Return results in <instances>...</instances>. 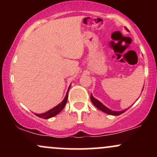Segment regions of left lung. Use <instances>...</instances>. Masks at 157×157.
I'll return each mask as SVG.
<instances>
[{
	"instance_id": "left-lung-1",
	"label": "left lung",
	"mask_w": 157,
	"mask_h": 157,
	"mask_svg": "<svg viewBox=\"0 0 157 157\" xmlns=\"http://www.w3.org/2000/svg\"><path fill=\"white\" fill-rule=\"evenodd\" d=\"M125 29H127L125 28ZM142 90H143V89H142ZM91 101L94 104V106H96L97 109H98L99 110H100V111H102V112L106 113H108V114H110V115H113V116H118V115L122 114V113L125 112V111H127V110L131 107V106H130V107H129L128 109H125V110H123V111H112V110L109 109V108H107V107H106V106L104 105L101 102H100V101H99V100H97V99H95L94 97H93L92 94H91Z\"/></svg>"
}]
</instances>
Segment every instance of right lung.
Returning a JSON list of instances; mask_svg holds the SVG:
<instances>
[{"label": "right lung", "instance_id": "add662e5", "mask_svg": "<svg viewBox=\"0 0 157 157\" xmlns=\"http://www.w3.org/2000/svg\"><path fill=\"white\" fill-rule=\"evenodd\" d=\"M70 87H71V85H70L69 87H68V91H67V93H66V97H64L63 100V101L61 102L60 104H58V105H57V106L54 107L53 109H50L49 111H46V112H45V113H35L36 116H37V117H40V118H43V119H49V118L53 117L56 116V115H57V114H58V113H60V111L64 109L65 105H66V102H67L68 92V90H69V89H70Z\"/></svg>", "mask_w": 157, "mask_h": 157}]
</instances>
